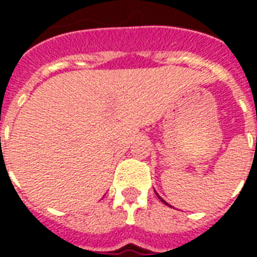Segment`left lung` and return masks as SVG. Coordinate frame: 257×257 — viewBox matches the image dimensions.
I'll list each match as a JSON object with an SVG mask.
<instances>
[{
	"label": "left lung",
	"mask_w": 257,
	"mask_h": 257,
	"mask_svg": "<svg viewBox=\"0 0 257 257\" xmlns=\"http://www.w3.org/2000/svg\"><path fill=\"white\" fill-rule=\"evenodd\" d=\"M156 195H157V193H156ZM157 196H159V195H157ZM159 199H160V200H161V201H163V203H164V204H167V205H169V204H168V203H167V201H165V200H163V199H161L160 196H159Z\"/></svg>",
	"instance_id": "left-lung-1"
}]
</instances>
